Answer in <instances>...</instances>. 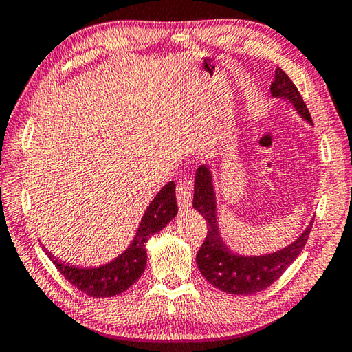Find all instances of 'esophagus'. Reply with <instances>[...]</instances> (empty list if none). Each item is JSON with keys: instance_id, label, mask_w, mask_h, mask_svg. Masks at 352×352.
<instances>
[{"instance_id": "34e87169", "label": "esophagus", "mask_w": 352, "mask_h": 352, "mask_svg": "<svg viewBox=\"0 0 352 352\" xmlns=\"http://www.w3.org/2000/svg\"><path fill=\"white\" fill-rule=\"evenodd\" d=\"M177 200L183 210H186V208L190 206V201H192V180H190V178L184 177L180 182H178Z\"/></svg>"}]
</instances>
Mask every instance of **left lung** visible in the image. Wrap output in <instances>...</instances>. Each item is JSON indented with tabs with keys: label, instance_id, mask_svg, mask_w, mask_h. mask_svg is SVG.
I'll return each mask as SVG.
<instances>
[{
	"label": "left lung",
	"instance_id": "left-lung-1",
	"mask_svg": "<svg viewBox=\"0 0 352 352\" xmlns=\"http://www.w3.org/2000/svg\"><path fill=\"white\" fill-rule=\"evenodd\" d=\"M270 93L273 98L290 102L298 115L312 126L311 113L305 100L295 83L281 68L275 71ZM192 206L205 217L208 226L205 242L197 253L199 270L214 287L231 295H252L270 287L305 248L314 223V220H311L307 228L294 242L278 252L259 256H245L233 252L220 234L216 189L212 183V172L208 164H201L195 172Z\"/></svg>",
	"mask_w": 352,
	"mask_h": 352
}]
</instances>
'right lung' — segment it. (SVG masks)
Here are the masks:
<instances>
[{
	"instance_id": "add662e5",
	"label": "right lung",
	"mask_w": 352,
	"mask_h": 352,
	"mask_svg": "<svg viewBox=\"0 0 352 352\" xmlns=\"http://www.w3.org/2000/svg\"><path fill=\"white\" fill-rule=\"evenodd\" d=\"M175 183L169 182L155 195L142 216L138 230L130 245L110 262L99 267H79L58 261L43 247L57 270L83 294L93 298L115 296L126 292L138 281L147 264L146 242L148 237L162 231L177 216Z\"/></svg>"
}]
</instances>
